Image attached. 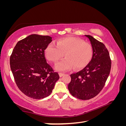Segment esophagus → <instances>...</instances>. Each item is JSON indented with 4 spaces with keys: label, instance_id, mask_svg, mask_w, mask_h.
I'll use <instances>...</instances> for the list:
<instances>
[{
    "label": "esophagus",
    "instance_id": "esophagus-1",
    "mask_svg": "<svg viewBox=\"0 0 126 126\" xmlns=\"http://www.w3.org/2000/svg\"><path fill=\"white\" fill-rule=\"evenodd\" d=\"M59 77H62L64 75V74L63 73H59Z\"/></svg>",
    "mask_w": 126,
    "mask_h": 126
}]
</instances>
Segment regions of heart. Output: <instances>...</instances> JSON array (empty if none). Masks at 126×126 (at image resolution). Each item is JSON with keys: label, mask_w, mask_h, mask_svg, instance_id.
<instances>
[{"label": "heart", "mask_w": 126, "mask_h": 126, "mask_svg": "<svg viewBox=\"0 0 126 126\" xmlns=\"http://www.w3.org/2000/svg\"><path fill=\"white\" fill-rule=\"evenodd\" d=\"M57 46L50 43L46 48L45 54L53 63H57L65 56L66 58L55 65L59 71H67L74 67L75 70L83 69L90 63L93 57V48L90 43L80 38L66 37L57 42Z\"/></svg>", "instance_id": "b5f03b06"}]
</instances>
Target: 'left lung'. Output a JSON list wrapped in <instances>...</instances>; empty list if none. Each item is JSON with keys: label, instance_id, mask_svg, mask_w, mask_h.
Returning a JSON list of instances; mask_svg holds the SVG:
<instances>
[{"label": "left lung", "instance_id": "1", "mask_svg": "<svg viewBox=\"0 0 126 126\" xmlns=\"http://www.w3.org/2000/svg\"><path fill=\"white\" fill-rule=\"evenodd\" d=\"M93 48V57L88 65L81 71L71 74L68 86L70 93L82 100L94 97L105 85L111 68V59L106 46L89 35H85Z\"/></svg>", "mask_w": 126, "mask_h": 126}]
</instances>
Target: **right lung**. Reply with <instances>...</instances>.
Segmentation results:
<instances>
[{"label":"right lung","mask_w":126,"mask_h":126,"mask_svg":"<svg viewBox=\"0 0 126 126\" xmlns=\"http://www.w3.org/2000/svg\"><path fill=\"white\" fill-rule=\"evenodd\" d=\"M48 35L32 34L17 43L10 57L15 82L20 91L40 99L52 93L59 76L47 63L44 50L52 41Z\"/></svg>","instance_id":"add662e5"}]
</instances>
